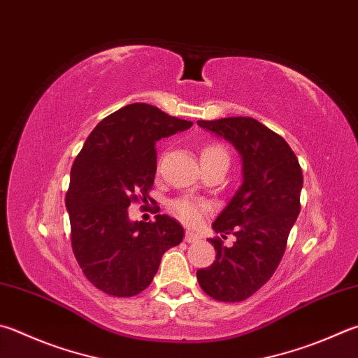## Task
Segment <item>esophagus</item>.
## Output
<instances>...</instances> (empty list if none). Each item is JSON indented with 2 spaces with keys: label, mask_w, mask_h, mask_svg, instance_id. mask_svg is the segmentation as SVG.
I'll return each instance as SVG.
<instances>
[{
  "label": "esophagus",
  "mask_w": 358,
  "mask_h": 358,
  "mask_svg": "<svg viewBox=\"0 0 358 358\" xmlns=\"http://www.w3.org/2000/svg\"><path fill=\"white\" fill-rule=\"evenodd\" d=\"M199 239H200V236L196 235V233H194V231H191V230L186 231V235H185V241L186 243H197Z\"/></svg>",
  "instance_id": "1"
}]
</instances>
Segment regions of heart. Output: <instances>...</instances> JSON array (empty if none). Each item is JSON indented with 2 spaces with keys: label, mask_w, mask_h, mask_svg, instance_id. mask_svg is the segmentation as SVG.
I'll use <instances>...</instances> for the list:
<instances>
[{
  "label": "heart",
  "mask_w": 358,
  "mask_h": 358,
  "mask_svg": "<svg viewBox=\"0 0 358 358\" xmlns=\"http://www.w3.org/2000/svg\"><path fill=\"white\" fill-rule=\"evenodd\" d=\"M216 159L229 161V152H227L225 147L220 144H208L203 150H201V162ZM169 210H171L180 220H183L185 224L194 225L199 224L201 220V216H203V213L208 210V203L203 200L185 196L169 201Z\"/></svg>",
  "instance_id": "obj_1"
}]
</instances>
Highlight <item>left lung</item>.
I'll list each match as a JSON object with an SVG mask.
<instances>
[{
    "label": "left lung",
    "mask_w": 358,
    "mask_h": 358,
    "mask_svg": "<svg viewBox=\"0 0 358 358\" xmlns=\"http://www.w3.org/2000/svg\"><path fill=\"white\" fill-rule=\"evenodd\" d=\"M197 125L222 136L243 157L244 181L214 220L216 233L235 235L225 247L210 241L216 259L197 271L200 288L220 302H241L274 274L287 249L291 227L301 211L302 169L282 136L252 117L199 120Z\"/></svg>",
    "instance_id": "1"
}]
</instances>
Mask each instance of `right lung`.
<instances>
[{
    "label": "right lung",
    "mask_w": 358,
    "mask_h": 358,
    "mask_svg": "<svg viewBox=\"0 0 358 358\" xmlns=\"http://www.w3.org/2000/svg\"><path fill=\"white\" fill-rule=\"evenodd\" d=\"M191 127L157 106L133 103L105 117L75 158L66 194L71 249L87 280L109 296L144 291L164 252L183 239L173 217L131 222L128 206L152 201L157 141Z\"/></svg>",
    "instance_id": "add662e5"
}]
</instances>
